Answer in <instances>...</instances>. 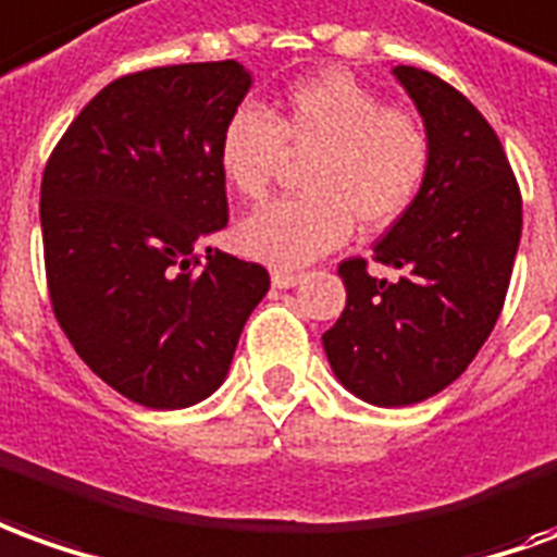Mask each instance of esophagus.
Returning a JSON list of instances; mask_svg holds the SVG:
<instances>
[{
    "mask_svg": "<svg viewBox=\"0 0 557 557\" xmlns=\"http://www.w3.org/2000/svg\"><path fill=\"white\" fill-rule=\"evenodd\" d=\"M299 282V272H290V270H272V287H294Z\"/></svg>",
    "mask_w": 557,
    "mask_h": 557,
    "instance_id": "obj_1",
    "label": "esophagus"
}]
</instances>
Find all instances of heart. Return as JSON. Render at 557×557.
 <instances>
[{
    "label": "heart",
    "instance_id": "obj_1",
    "mask_svg": "<svg viewBox=\"0 0 557 557\" xmlns=\"http://www.w3.org/2000/svg\"><path fill=\"white\" fill-rule=\"evenodd\" d=\"M287 152L309 156L306 195L275 200L239 224L236 239L272 267H302L338 248L354 231L396 224L417 203L432 171L423 120L384 108L348 71L290 83L278 104L239 108L219 134V171L243 200H263Z\"/></svg>",
    "mask_w": 557,
    "mask_h": 557
}]
</instances>
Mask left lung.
<instances>
[{"mask_svg":"<svg viewBox=\"0 0 557 557\" xmlns=\"http://www.w3.org/2000/svg\"><path fill=\"white\" fill-rule=\"evenodd\" d=\"M396 77L432 137V171L374 246L372 260L401 275L386 282L369 260H342L348 302L323 333L335 377L381 408L435 396L471 366L504 309L522 236L519 183L486 116L429 71L398 65Z\"/></svg>","mask_w":557,"mask_h":557,"instance_id":"1","label":"left lung"}]
</instances>
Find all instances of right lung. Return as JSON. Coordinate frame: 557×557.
Wrapping results in <instances>:
<instances>
[{
  "label": "right lung",
  "instance_id": "add662e5",
  "mask_svg": "<svg viewBox=\"0 0 557 557\" xmlns=\"http://www.w3.org/2000/svg\"><path fill=\"white\" fill-rule=\"evenodd\" d=\"M251 86L239 62H188L108 83L41 180L50 306L92 372L144 408L222 386L270 272L200 243L227 224L219 134Z\"/></svg>",
  "mask_w": 557,
  "mask_h": 557
}]
</instances>
